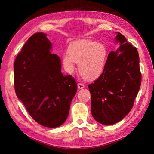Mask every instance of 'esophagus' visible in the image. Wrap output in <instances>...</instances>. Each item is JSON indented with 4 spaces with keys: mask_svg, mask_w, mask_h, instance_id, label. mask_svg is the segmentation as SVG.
I'll list each match as a JSON object with an SVG mask.
<instances>
[{
    "mask_svg": "<svg viewBox=\"0 0 154 154\" xmlns=\"http://www.w3.org/2000/svg\"><path fill=\"white\" fill-rule=\"evenodd\" d=\"M85 87V86L83 85V84H82V83H78V89H83V88Z\"/></svg>",
    "mask_w": 154,
    "mask_h": 154,
    "instance_id": "esophagus-1",
    "label": "esophagus"
}]
</instances>
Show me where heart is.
<instances>
[{
    "mask_svg": "<svg viewBox=\"0 0 154 154\" xmlns=\"http://www.w3.org/2000/svg\"><path fill=\"white\" fill-rule=\"evenodd\" d=\"M108 60V50L101 43L91 40L74 41L68 48L67 53L62 57V64L66 71L72 74L78 63V71L88 81L98 78L103 72Z\"/></svg>",
    "mask_w": 154,
    "mask_h": 154,
    "instance_id": "b5f03b06",
    "label": "heart"
}]
</instances>
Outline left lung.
Returning a JSON list of instances; mask_svg holds the SVG:
<instances>
[{"label":"left lung","instance_id":"left-lung-1","mask_svg":"<svg viewBox=\"0 0 154 154\" xmlns=\"http://www.w3.org/2000/svg\"><path fill=\"white\" fill-rule=\"evenodd\" d=\"M116 34L118 48L109 54L103 72L88 86L92 115L104 125L117 123L130 112L141 83L137 49L120 32Z\"/></svg>","mask_w":154,"mask_h":154}]
</instances>
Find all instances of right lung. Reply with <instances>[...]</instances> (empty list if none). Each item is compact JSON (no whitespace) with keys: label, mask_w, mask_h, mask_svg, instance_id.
<instances>
[{"label":"right lung","mask_w":154,"mask_h":154,"mask_svg":"<svg viewBox=\"0 0 154 154\" xmlns=\"http://www.w3.org/2000/svg\"><path fill=\"white\" fill-rule=\"evenodd\" d=\"M52 48L47 35L37 32L27 40L14 64L17 97L36 122L49 128L66 122L77 91L75 80L61 72V59L51 53Z\"/></svg>","instance_id":"1"}]
</instances>
